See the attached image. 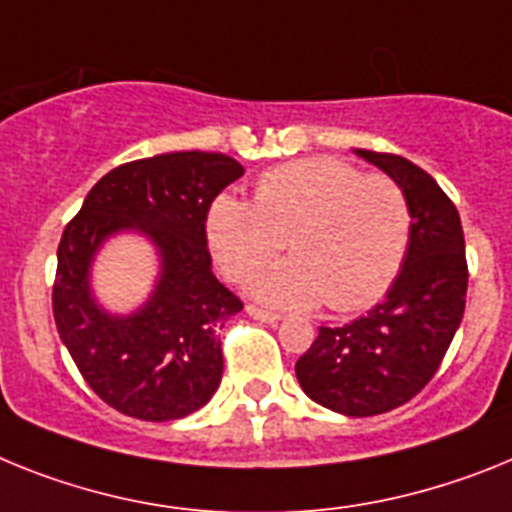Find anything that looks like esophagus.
<instances>
[{"label": "esophagus", "mask_w": 512, "mask_h": 512, "mask_svg": "<svg viewBox=\"0 0 512 512\" xmlns=\"http://www.w3.org/2000/svg\"><path fill=\"white\" fill-rule=\"evenodd\" d=\"M247 314H250L252 319H260V322H265V324H278L281 322V314H275V311H265V309H260V306H247Z\"/></svg>", "instance_id": "34e87169"}]
</instances>
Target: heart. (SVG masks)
Returning a JSON list of instances; mask_svg holds the SVG:
<instances>
[{
    "instance_id": "b5f03b06",
    "label": "heart",
    "mask_w": 512,
    "mask_h": 512,
    "mask_svg": "<svg viewBox=\"0 0 512 512\" xmlns=\"http://www.w3.org/2000/svg\"><path fill=\"white\" fill-rule=\"evenodd\" d=\"M412 216L397 182L366 175L335 157L273 167L257 180L255 203L221 195L208 211V242L234 281L283 250L291 260L252 281L265 304L335 311L373 304L394 283L410 247Z\"/></svg>"
}]
</instances>
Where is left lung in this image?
Here are the masks:
<instances>
[{
  "instance_id": "8db88e82",
  "label": "left lung",
  "mask_w": 512,
  "mask_h": 512,
  "mask_svg": "<svg viewBox=\"0 0 512 512\" xmlns=\"http://www.w3.org/2000/svg\"><path fill=\"white\" fill-rule=\"evenodd\" d=\"M407 195L410 247L386 299L319 337L296 361V379L309 399L348 417L402 407L441 366L466 304L464 229L441 185L410 159L353 149Z\"/></svg>"
}]
</instances>
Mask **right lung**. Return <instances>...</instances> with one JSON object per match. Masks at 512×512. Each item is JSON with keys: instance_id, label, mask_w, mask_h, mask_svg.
I'll return each instance as SVG.
<instances>
[{"instance_id": "add662e5", "label": "right lung", "mask_w": 512, "mask_h": 512, "mask_svg": "<svg viewBox=\"0 0 512 512\" xmlns=\"http://www.w3.org/2000/svg\"><path fill=\"white\" fill-rule=\"evenodd\" d=\"M244 175L213 151H172L110 170L64 229L53 319L84 381L136 420L167 422L201 410L224 373L219 330L242 301L211 270L206 216L213 198ZM136 233L158 255L150 296L110 312L91 268L110 238Z\"/></svg>"}]
</instances>
